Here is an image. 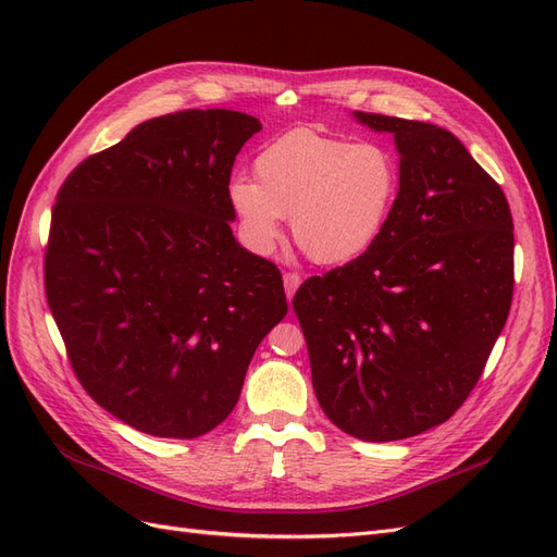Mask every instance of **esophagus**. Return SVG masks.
<instances>
[{
  "mask_svg": "<svg viewBox=\"0 0 557 557\" xmlns=\"http://www.w3.org/2000/svg\"><path fill=\"white\" fill-rule=\"evenodd\" d=\"M299 283H301V276H299V274H295V272L283 274V285H285V295H288V299H293L295 290L299 288Z\"/></svg>",
  "mask_w": 557,
  "mask_h": 557,
  "instance_id": "obj_1",
  "label": "esophagus"
}]
</instances>
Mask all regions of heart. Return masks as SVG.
<instances>
[{
    "label": "heart",
    "mask_w": 557,
    "mask_h": 557,
    "mask_svg": "<svg viewBox=\"0 0 557 557\" xmlns=\"http://www.w3.org/2000/svg\"><path fill=\"white\" fill-rule=\"evenodd\" d=\"M256 178L234 176L227 199L246 242L272 250L290 215L297 246L318 264H346L376 244L399 193V162L381 141L295 127L260 148Z\"/></svg>",
    "instance_id": "obj_1"
}]
</instances>
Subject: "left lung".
Instances as JSON below:
<instances>
[{"label":"left lung","mask_w":557,"mask_h":557,"mask_svg":"<svg viewBox=\"0 0 557 557\" xmlns=\"http://www.w3.org/2000/svg\"><path fill=\"white\" fill-rule=\"evenodd\" d=\"M393 134L399 193L364 256L299 285L320 409L362 442L416 436L462 407L507 323L513 221L499 185L432 123L356 111Z\"/></svg>","instance_id":"8db88e82"}]
</instances>
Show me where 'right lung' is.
<instances>
[{
  "label": "right lung",
  "mask_w": 557,
  "mask_h": 557,
  "mask_svg": "<svg viewBox=\"0 0 557 557\" xmlns=\"http://www.w3.org/2000/svg\"><path fill=\"white\" fill-rule=\"evenodd\" d=\"M258 117H150L83 160L58 193L44 278L86 393L117 420L195 440L237 407L288 301L278 267L234 239L227 199Z\"/></svg>",
  "instance_id": "1"
}]
</instances>
